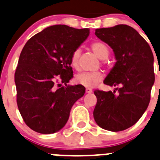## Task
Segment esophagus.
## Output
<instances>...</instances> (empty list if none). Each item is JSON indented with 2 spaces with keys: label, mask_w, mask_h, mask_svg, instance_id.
Masks as SVG:
<instances>
[{
  "label": "esophagus",
  "mask_w": 160,
  "mask_h": 160,
  "mask_svg": "<svg viewBox=\"0 0 160 160\" xmlns=\"http://www.w3.org/2000/svg\"><path fill=\"white\" fill-rule=\"evenodd\" d=\"M92 89L91 88H86V93L87 94H91L92 93Z\"/></svg>",
  "instance_id": "1"
}]
</instances>
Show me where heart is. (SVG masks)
Masks as SVG:
<instances>
[{"label": "heart", "mask_w": 160, "mask_h": 160, "mask_svg": "<svg viewBox=\"0 0 160 160\" xmlns=\"http://www.w3.org/2000/svg\"><path fill=\"white\" fill-rule=\"evenodd\" d=\"M91 48L94 52V53L101 59H105L109 55V48L105 43L102 42V41H98L91 43ZM80 50L79 48L74 50L71 55V66L75 69H78L80 68ZM102 79H103V74L100 71L85 72L77 75V77H75V81L76 83L87 87V88H92L96 83L100 82Z\"/></svg>", "instance_id": "obj_1"}]
</instances>
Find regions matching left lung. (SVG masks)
<instances>
[{"label": "left lung", "mask_w": 160, "mask_h": 160, "mask_svg": "<svg viewBox=\"0 0 160 160\" xmlns=\"http://www.w3.org/2000/svg\"><path fill=\"white\" fill-rule=\"evenodd\" d=\"M95 35L112 48L116 59L104 83L119 88L113 92L94 91V120L107 131H124L138 121L149 104L155 82L152 52L145 39L127 25L96 29Z\"/></svg>", "instance_id": "left-lung-1"}]
</instances>
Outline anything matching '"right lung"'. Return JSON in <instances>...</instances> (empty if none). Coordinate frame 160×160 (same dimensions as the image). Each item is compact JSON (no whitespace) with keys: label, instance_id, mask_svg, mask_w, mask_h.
Instances as JSON below:
<instances>
[{"label":"right lung","instance_id":"right-lung-1","mask_svg":"<svg viewBox=\"0 0 160 160\" xmlns=\"http://www.w3.org/2000/svg\"><path fill=\"white\" fill-rule=\"evenodd\" d=\"M89 32V29L55 25L34 35L23 47L15 72L16 101L25 123L32 131L47 134L61 130L73 104L84 94V87L67 83L73 72L72 53Z\"/></svg>","mask_w":160,"mask_h":160}]
</instances>
